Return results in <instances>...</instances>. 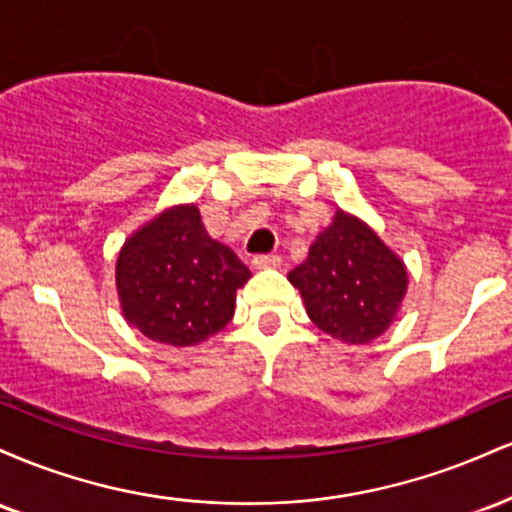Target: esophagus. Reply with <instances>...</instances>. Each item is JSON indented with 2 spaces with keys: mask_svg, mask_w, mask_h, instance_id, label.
<instances>
[{
  "mask_svg": "<svg viewBox=\"0 0 512 512\" xmlns=\"http://www.w3.org/2000/svg\"><path fill=\"white\" fill-rule=\"evenodd\" d=\"M281 264L279 255H255L252 257V267L255 269H276Z\"/></svg>",
  "mask_w": 512,
  "mask_h": 512,
  "instance_id": "34e87169",
  "label": "esophagus"
}]
</instances>
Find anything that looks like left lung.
Masks as SVG:
<instances>
[{"instance_id":"obj_1","label":"left lung","mask_w":512,"mask_h":512,"mask_svg":"<svg viewBox=\"0 0 512 512\" xmlns=\"http://www.w3.org/2000/svg\"><path fill=\"white\" fill-rule=\"evenodd\" d=\"M289 281L322 332L346 344H368L392 325L409 279L404 262L366 223L337 211Z\"/></svg>"}]
</instances>
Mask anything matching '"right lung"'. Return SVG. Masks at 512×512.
<instances>
[{
    "label": "right lung",
    "instance_id": "obj_1",
    "mask_svg": "<svg viewBox=\"0 0 512 512\" xmlns=\"http://www.w3.org/2000/svg\"><path fill=\"white\" fill-rule=\"evenodd\" d=\"M117 293L129 325L154 342L192 346L231 322L250 269L204 231L195 204L163 211L117 257Z\"/></svg>",
    "mask_w": 512,
    "mask_h": 512
}]
</instances>
